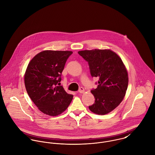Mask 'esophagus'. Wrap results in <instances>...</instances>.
Instances as JSON below:
<instances>
[{"label": "esophagus", "instance_id": "esophagus-1", "mask_svg": "<svg viewBox=\"0 0 155 155\" xmlns=\"http://www.w3.org/2000/svg\"><path fill=\"white\" fill-rule=\"evenodd\" d=\"M78 92H79V93H81V94H82V93H84V92H85V89L84 88H82V87H81L79 89V91H78Z\"/></svg>", "mask_w": 155, "mask_h": 155}]
</instances>
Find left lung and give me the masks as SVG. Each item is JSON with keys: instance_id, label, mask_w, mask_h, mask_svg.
Returning a JSON list of instances; mask_svg holds the SVG:
<instances>
[{"instance_id": "left-lung-1", "label": "left lung", "mask_w": 155, "mask_h": 155, "mask_svg": "<svg viewBox=\"0 0 155 155\" xmlns=\"http://www.w3.org/2000/svg\"><path fill=\"white\" fill-rule=\"evenodd\" d=\"M88 63L91 76L99 78L98 87L91 92L95 103L89 106L92 112L109 113L123 100L128 85L127 70L121 58L110 49H92L78 52Z\"/></svg>"}]
</instances>
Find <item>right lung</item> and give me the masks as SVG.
I'll return each instance as SVG.
<instances>
[{
	"instance_id": "1",
	"label": "right lung",
	"mask_w": 155,
	"mask_h": 155,
	"mask_svg": "<svg viewBox=\"0 0 155 155\" xmlns=\"http://www.w3.org/2000/svg\"><path fill=\"white\" fill-rule=\"evenodd\" d=\"M71 51L46 50L35 55L24 75L27 94L38 108L55 116L66 110L73 95L60 85L61 73Z\"/></svg>"
}]
</instances>
